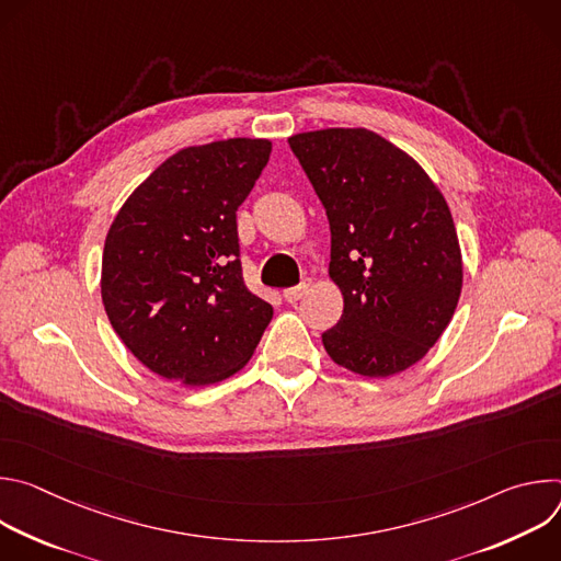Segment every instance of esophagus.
<instances>
[{
	"mask_svg": "<svg viewBox=\"0 0 561 561\" xmlns=\"http://www.w3.org/2000/svg\"><path fill=\"white\" fill-rule=\"evenodd\" d=\"M308 286H310L308 282H301L299 286L286 288V290H284V299H286V301H290V304H293V301H297V299H301V295L308 290Z\"/></svg>",
	"mask_w": 561,
	"mask_h": 561,
	"instance_id": "obj_1",
	"label": "esophagus"
}]
</instances>
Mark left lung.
Wrapping results in <instances>:
<instances>
[{"mask_svg": "<svg viewBox=\"0 0 561 561\" xmlns=\"http://www.w3.org/2000/svg\"><path fill=\"white\" fill-rule=\"evenodd\" d=\"M331 224L329 275L344 295L322 335L331 359L364 377L420 362L450 324L461 251L450 208L411 154L366 128L288 137Z\"/></svg>", "mask_w": 561, "mask_h": 561, "instance_id": "8db88e82", "label": "left lung"}]
</instances>
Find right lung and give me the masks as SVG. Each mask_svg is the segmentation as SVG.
I'll list each match as a JSON object with an SVG mask.
<instances>
[{
	"mask_svg": "<svg viewBox=\"0 0 561 561\" xmlns=\"http://www.w3.org/2000/svg\"><path fill=\"white\" fill-rule=\"evenodd\" d=\"M268 139L188 146L124 202L106 234L102 301L152 373L208 386L244 368L273 306L242 277L237 208L271 157Z\"/></svg>",
	"mask_w": 561,
	"mask_h": 561,
	"instance_id": "1",
	"label": "right lung"
}]
</instances>
